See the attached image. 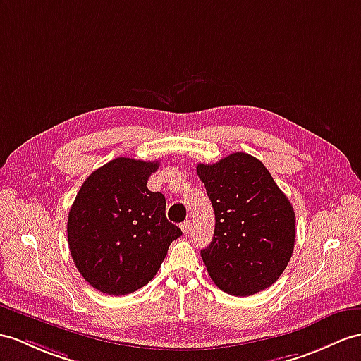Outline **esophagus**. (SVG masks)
Instances as JSON below:
<instances>
[{
  "label": "esophagus",
  "mask_w": 361,
  "mask_h": 361,
  "mask_svg": "<svg viewBox=\"0 0 361 361\" xmlns=\"http://www.w3.org/2000/svg\"><path fill=\"white\" fill-rule=\"evenodd\" d=\"M180 228H182L183 234H188V233H190V228H191V224H190V221L182 222V224H180Z\"/></svg>",
  "instance_id": "esophagus-1"
}]
</instances>
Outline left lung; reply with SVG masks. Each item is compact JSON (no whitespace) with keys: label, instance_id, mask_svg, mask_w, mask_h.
I'll use <instances>...</instances> for the list:
<instances>
[{"label":"left lung","instance_id":"left-lung-1","mask_svg":"<svg viewBox=\"0 0 361 361\" xmlns=\"http://www.w3.org/2000/svg\"><path fill=\"white\" fill-rule=\"evenodd\" d=\"M199 179L214 209V235L200 251L211 280L224 293L248 297L285 271L295 242L291 202L269 171L248 153L199 164Z\"/></svg>","mask_w":361,"mask_h":361}]
</instances>
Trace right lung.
<instances>
[{
  "instance_id": "obj_1",
  "label": "right lung",
  "mask_w": 361,
  "mask_h": 361,
  "mask_svg": "<svg viewBox=\"0 0 361 361\" xmlns=\"http://www.w3.org/2000/svg\"><path fill=\"white\" fill-rule=\"evenodd\" d=\"M157 169V161L116 157L85 179L70 208V254L81 276L104 294L126 295L145 286L182 235L166 221L162 192L147 188Z\"/></svg>"
}]
</instances>
